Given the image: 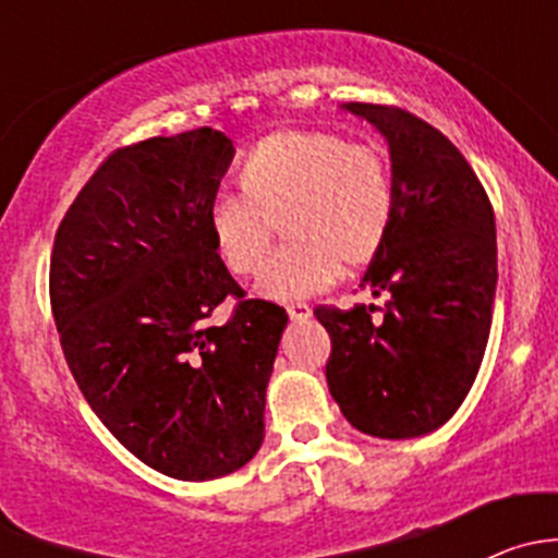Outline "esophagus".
<instances>
[{
    "label": "esophagus",
    "mask_w": 558,
    "mask_h": 558,
    "mask_svg": "<svg viewBox=\"0 0 558 558\" xmlns=\"http://www.w3.org/2000/svg\"><path fill=\"white\" fill-rule=\"evenodd\" d=\"M286 311H289V318L291 320H307L313 315V307L307 305V302H291V305L286 307Z\"/></svg>",
    "instance_id": "obj_1"
}]
</instances>
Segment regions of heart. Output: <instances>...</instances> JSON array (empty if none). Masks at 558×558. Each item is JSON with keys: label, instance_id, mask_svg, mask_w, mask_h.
<instances>
[{"label": "heart", "instance_id": "b5f03b06", "mask_svg": "<svg viewBox=\"0 0 558 558\" xmlns=\"http://www.w3.org/2000/svg\"><path fill=\"white\" fill-rule=\"evenodd\" d=\"M240 196L207 210V232L229 272L253 275L272 240L289 243L258 272V291L302 300L329 289L345 267H364L386 245L393 223V180L373 145L335 132L289 129L258 140L234 172Z\"/></svg>", "mask_w": 558, "mask_h": 558}]
</instances>
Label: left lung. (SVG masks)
I'll return each instance as SVG.
<instances>
[{
    "label": "left lung",
    "instance_id": "8db88e82",
    "mask_svg": "<svg viewBox=\"0 0 558 558\" xmlns=\"http://www.w3.org/2000/svg\"><path fill=\"white\" fill-rule=\"evenodd\" d=\"M391 150L393 223L364 272L384 305L315 307L331 337L326 384L359 432H435L470 393L497 291L494 207L459 148L393 105L351 102Z\"/></svg>",
    "mask_w": 558,
    "mask_h": 558
}]
</instances>
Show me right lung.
I'll list each match as a JSON object with an SVG mask.
<instances>
[{"mask_svg": "<svg viewBox=\"0 0 558 558\" xmlns=\"http://www.w3.org/2000/svg\"><path fill=\"white\" fill-rule=\"evenodd\" d=\"M232 156L210 126L112 150L50 253V311L77 388L126 451L178 481L223 477L262 448L289 324L275 302L245 300L207 232Z\"/></svg>", "mask_w": 558, "mask_h": 558, "instance_id": "obj_1", "label": "right lung"}]
</instances>
